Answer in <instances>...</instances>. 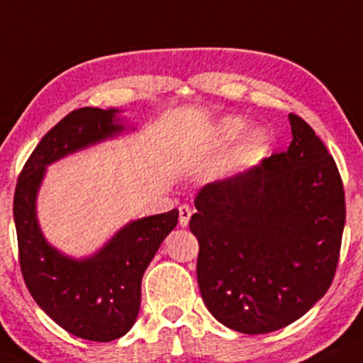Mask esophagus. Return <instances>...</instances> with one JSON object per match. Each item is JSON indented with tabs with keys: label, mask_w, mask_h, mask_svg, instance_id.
<instances>
[{
	"label": "esophagus",
	"mask_w": 363,
	"mask_h": 363,
	"mask_svg": "<svg viewBox=\"0 0 363 363\" xmlns=\"http://www.w3.org/2000/svg\"><path fill=\"white\" fill-rule=\"evenodd\" d=\"M178 212H180V225L182 227L189 225L190 217H191V208L189 207V205H180Z\"/></svg>",
	"instance_id": "34e87169"
}]
</instances>
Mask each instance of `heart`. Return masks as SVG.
Returning a JSON list of instances; mask_svg holds the SVG:
<instances>
[{"instance_id":"obj_1","label":"heart","mask_w":363,"mask_h":363,"mask_svg":"<svg viewBox=\"0 0 363 363\" xmlns=\"http://www.w3.org/2000/svg\"><path fill=\"white\" fill-rule=\"evenodd\" d=\"M249 124L247 121H244L242 118H237V116H225L218 121L217 124V138L222 143H230L239 140L242 134L247 131ZM266 143V133L262 129L254 128L245 134V146L249 150H256V147L262 146Z\"/></svg>"}]
</instances>
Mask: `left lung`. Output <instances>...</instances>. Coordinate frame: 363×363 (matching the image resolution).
<instances>
[{
    "mask_svg": "<svg viewBox=\"0 0 363 363\" xmlns=\"http://www.w3.org/2000/svg\"><path fill=\"white\" fill-rule=\"evenodd\" d=\"M283 153L195 196L196 277L205 306L227 328L276 332L323 298L337 271L345 194L335 160L315 131L288 116Z\"/></svg>",
    "mask_w": 363,
    "mask_h": 363,
    "instance_id": "obj_1",
    "label": "left lung"
}]
</instances>
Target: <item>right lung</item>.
Returning a JSON list of instances; mask_svg holds the SVG:
<instances>
[{
    "label": "right lung",
    "instance_id": "right-lung-1",
    "mask_svg": "<svg viewBox=\"0 0 363 363\" xmlns=\"http://www.w3.org/2000/svg\"><path fill=\"white\" fill-rule=\"evenodd\" d=\"M119 114V109L97 107L67 114L33 150L13 200L26 288L57 325L91 342H113L133 328L140 313L143 274L178 223L177 208L131 220L97 252L80 259L60 252L45 239L37 199L47 167L128 131Z\"/></svg>",
    "mask_w": 363,
    "mask_h": 363
}]
</instances>
